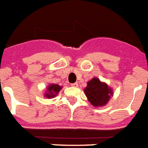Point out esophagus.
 Instances as JSON below:
<instances>
[{
	"label": "esophagus",
	"mask_w": 148,
	"mask_h": 148,
	"mask_svg": "<svg viewBox=\"0 0 148 148\" xmlns=\"http://www.w3.org/2000/svg\"><path fill=\"white\" fill-rule=\"evenodd\" d=\"M71 86H74V87H77V86H78V83H77V82L73 83V84H71Z\"/></svg>",
	"instance_id": "obj_1"
}]
</instances>
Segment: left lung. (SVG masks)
Masks as SVG:
<instances>
[{"label":"left lung","instance_id":"8db88e82","mask_svg":"<svg viewBox=\"0 0 148 148\" xmlns=\"http://www.w3.org/2000/svg\"><path fill=\"white\" fill-rule=\"evenodd\" d=\"M85 95L94 107H100L107 104L110 96L113 92L107 84L101 82L98 78L94 77L87 83L85 88Z\"/></svg>","mask_w":148,"mask_h":148}]
</instances>
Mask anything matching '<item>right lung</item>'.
I'll use <instances>...</instances> for the list:
<instances>
[{
	"instance_id": "add662e5",
	"label": "right lung",
	"mask_w": 148,
	"mask_h": 148,
	"mask_svg": "<svg viewBox=\"0 0 148 148\" xmlns=\"http://www.w3.org/2000/svg\"><path fill=\"white\" fill-rule=\"evenodd\" d=\"M61 88H62L61 86H60L59 85H56V84L50 85L48 88V92L45 94V96L47 98H52L56 96V94L60 92Z\"/></svg>"
}]
</instances>
